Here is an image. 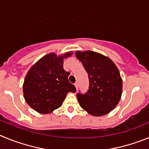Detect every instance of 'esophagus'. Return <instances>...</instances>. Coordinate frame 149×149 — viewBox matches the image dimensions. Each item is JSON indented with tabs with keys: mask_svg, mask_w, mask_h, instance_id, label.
Instances as JSON below:
<instances>
[{
	"mask_svg": "<svg viewBox=\"0 0 149 149\" xmlns=\"http://www.w3.org/2000/svg\"><path fill=\"white\" fill-rule=\"evenodd\" d=\"M74 85H75V87H76V91H77V90H78V86H79V85H78V82H76V83H75Z\"/></svg>",
	"mask_w": 149,
	"mask_h": 149,
	"instance_id": "1",
	"label": "esophagus"
}]
</instances>
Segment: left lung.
I'll list each match as a JSON object with an SVG mask.
<instances>
[{"label":"left lung","mask_w":149,"mask_h":149,"mask_svg":"<svg viewBox=\"0 0 149 149\" xmlns=\"http://www.w3.org/2000/svg\"><path fill=\"white\" fill-rule=\"evenodd\" d=\"M89 78V89L84 94L77 93L80 106L88 113L101 116L114 109L120 100L123 80L113 61L99 53L76 51Z\"/></svg>","instance_id":"left-lung-1"}]
</instances>
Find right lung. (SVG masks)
Here are the masks:
<instances>
[{
	"label": "right lung",
	"mask_w": 149,
	"mask_h": 149,
	"mask_svg": "<svg viewBox=\"0 0 149 149\" xmlns=\"http://www.w3.org/2000/svg\"><path fill=\"white\" fill-rule=\"evenodd\" d=\"M73 52L57 56L51 53L45 55L31 67L23 84L25 100L33 109L40 113L53 112L62 105L69 92L76 88L68 80L69 72L63 68L64 59Z\"/></svg>",
	"instance_id": "obj_1"
}]
</instances>
